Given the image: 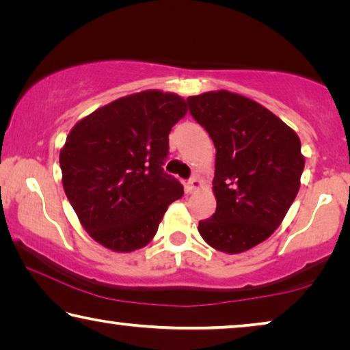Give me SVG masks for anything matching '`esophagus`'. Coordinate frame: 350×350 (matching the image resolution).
Masks as SVG:
<instances>
[{
	"label": "esophagus",
	"mask_w": 350,
	"mask_h": 350,
	"mask_svg": "<svg viewBox=\"0 0 350 350\" xmlns=\"http://www.w3.org/2000/svg\"><path fill=\"white\" fill-rule=\"evenodd\" d=\"M199 185H200V180H199V177H198V176L189 177L188 182H187V188H188V191H189V193L196 191V189L199 188Z\"/></svg>",
	"instance_id": "esophagus-1"
}]
</instances>
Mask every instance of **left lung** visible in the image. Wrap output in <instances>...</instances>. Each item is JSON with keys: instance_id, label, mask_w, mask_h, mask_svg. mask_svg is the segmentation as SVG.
<instances>
[{"instance_id": "obj_1", "label": "left lung", "mask_w": 350, "mask_h": 350, "mask_svg": "<svg viewBox=\"0 0 350 350\" xmlns=\"http://www.w3.org/2000/svg\"><path fill=\"white\" fill-rule=\"evenodd\" d=\"M189 114L216 148V211L199 222L206 244L242 253L280 227L304 170L301 142L280 117L228 91L187 98Z\"/></svg>"}]
</instances>
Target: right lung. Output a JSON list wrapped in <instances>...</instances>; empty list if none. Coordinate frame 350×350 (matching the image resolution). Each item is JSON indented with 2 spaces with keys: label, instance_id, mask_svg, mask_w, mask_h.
I'll use <instances>...</instances> for the list:
<instances>
[{
  "label": "right lung",
  "instance_id": "1",
  "mask_svg": "<svg viewBox=\"0 0 350 350\" xmlns=\"http://www.w3.org/2000/svg\"><path fill=\"white\" fill-rule=\"evenodd\" d=\"M187 114L171 92L144 91L98 108L60 151L64 193L94 241L114 252L145 247L182 183L163 171L168 135Z\"/></svg>",
  "mask_w": 350,
  "mask_h": 350
}]
</instances>
